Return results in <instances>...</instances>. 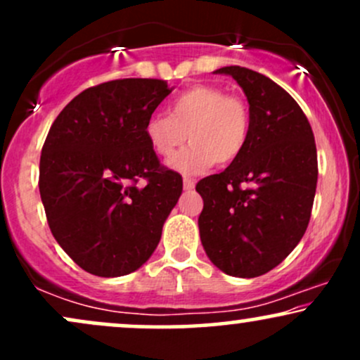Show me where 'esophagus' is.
<instances>
[{
  "instance_id": "obj_1",
  "label": "esophagus",
  "mask_w": 360,
  "mask_h": 360,
  "mask_svg": "<svg viewBox=\"0 0 360 360\" xmlns=\"http://www.w3.org/2000/svg\"><path fill=\"white\" fill-rule=\"evenodd\" d=\"M183 186L186 191H191V189L194 188V181L191 179V177H184L183 179Z\"/></svg>"
}]
</instances>
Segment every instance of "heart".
<instances>
[{
  "instance_id": "b5f03b06",
  "label": "heart",
  "mask_w": 360,
  "mask_h": 360,
  "mask_svg": "<svg viewBox=\"0 0 360 360\" xmlns=\"http://www.w3.org/2000/svg\"><path fill=\"white\" fill-rule=\"evenodd\" d=\"M152 150L169 159L189 139L191 147L179 152L169 166L196 174L212 164L230 166L245 150L250 137V110L238 96L212 84H194L171 103L169 115H152L146 123Z\"/></svg>"
}]
</instances>
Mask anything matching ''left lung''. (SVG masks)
Segmentation results:
<instances>
[{
	"label": "left lung",
	"mask_w": 360,
	"mask_h": 360,
	"mask_svg": "<svg viewBox=\"0 0 360 360\" xmlns=\"http://www.w3.org/2000/svg\"><path fill=\"white\" fill-rule=\"evenodd\" d=\"M214 72L232 76L245 93L250 137L233 164L196 184L205 203L200 237L218 269L257 278L307 232L318 181L315 137L298 103L269 77L240 65Z\"/></svg>",
	"instance_id": "obj_1"
}]
</instances>
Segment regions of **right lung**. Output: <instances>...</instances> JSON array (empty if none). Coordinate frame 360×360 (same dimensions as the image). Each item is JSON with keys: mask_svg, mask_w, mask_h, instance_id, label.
Instances as JSON below:
<instances>
[{"mask_svg": "<svg viewBox=\"0 0 360 360\" xmlns=\"http://www.w3.org/2000/svg\"><path fill=\"white\" fill-rule=\"evenodd\" d=\"M162 79H115L77 94L53 120L39 189L57 243L81 269L117 278L146 264L183 193L146 123L171 93Z\"/></svg>", "mask_w": 360, "mask_h": 360, "instance_id": "obj_1", "label": "right lung"}]
</instances>
